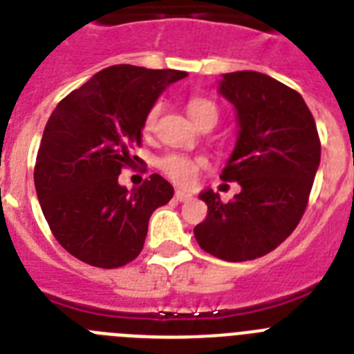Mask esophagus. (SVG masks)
I'll use <instances>...</instances> for the list:
<instances>
[{"mask_svg": "<svg viewBox=\"0 0 354 354\" xmlns=\"http://www.w3.org/2000/svg\"><path fill=\"white\" fill-rule=\"evenodd\" d=\"M175 198H177V201H179V202L192 201V193L183 192V189H177V192H175Z\"/></svg>", "mask_w": 354, "mask_h": 354, "instance_id": "34e87169", "label": "esophagus"}]
</instances>
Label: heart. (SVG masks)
Listing matches in <instances>:
<instances>
[{
	"label": "heart",
	"mask_w": 354,
	"mask_h": 354,
	"mask_svg": "<svg viewBox=\"0 0 354 354\" xmlns=\"http://www.w3.org/2000/svg\"><path fill=\"white\" fill-rule=\"evenodd\" d=\"M161 113V104H153L148 109L147 116H145V129L152 131L156 127L157 118ZM188 113L192 120L197 125H202L204 122H214L218 120V107L213 100L204 98V96H193L188 102ZM159 170L171 179L174 183L180 184V186H189L195 183L201 170L206 166V159L204 157H192L184 156V153H166L157 162Z\"/></svg>",
	"instance_id": "1"
}]
</instances>
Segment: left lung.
Here are the masks:
<instances>
[{
	"mask_svg": "<svg viewBox=\"0 0 354 354\" xmlns=\"http://www.w3.org/2000/svg\"><path fill=\"white\" fill-rule=\"evenodd\" d=\"M220 93L236 107L238 141L220 179L241 192L222 202L201 193L207 216L195 227L198 245L225 261L261 258L303 218L321 162V140L303 96L258 71L223 75Z\"/></svg>",
	"mask_w": 354,
	"mask_h": 354,
	"instance_id": "1",
	"label": "left lung"
}]
</instances>
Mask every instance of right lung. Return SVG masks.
Returning <instances> with one entry per match:
<instances>
[{"label": "right lung", "instance_id": "right-lung-1", "mask_svg": "<svg viewBox=\"0 0 354 354\" xmlns=\"http://www.w3.org/2000/svg\"><path fill=\"white\" fill-rule=\"evenodd\" d=\"M184 77L175 69L111 66L51 113L33 180L53 236L84 263H131L143 250L152 213L174 197L161 175L152 174L132 192L118 184V175L138 159L131 148L141 147L148 109Z\"/></svg>", "mask_w": 354, "mask_h": 354}]
</instances>
